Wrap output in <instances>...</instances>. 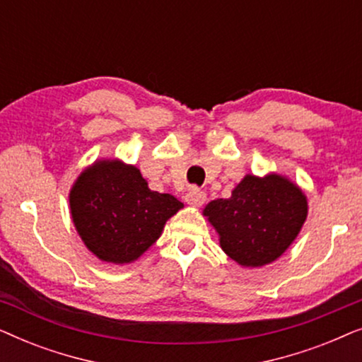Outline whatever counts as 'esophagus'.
I'll return each instance as SVG.
<instances>
[{
    "instance_id": "34e87169",
    "label": "esophagus",
    "mask_w": 362,
    "mask_h": 362,
    "mask_svg": "<svg viewBox=\"0 0 362 362\" xmlns=\"http://www.w3.org/2000/svg\"><path fill=\"white\" fill-rule=\"evenodd\" d=\"M186 202L191 206H202L206 202V192L197 189V187H191L186 194Z\"/></svg>"
}]
</instances>
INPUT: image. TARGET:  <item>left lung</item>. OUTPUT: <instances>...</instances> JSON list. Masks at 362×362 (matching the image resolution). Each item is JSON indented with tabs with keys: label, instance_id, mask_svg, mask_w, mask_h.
Returning a JSON list of instances; mask_svg holds the SVG:
<instances>
[{
	"label": "left lung",
	"instance_id": "8db88e82",
	"mask_svg": "<svg viewBox=\"0 0 362 362\" xmlns=\"http://www.w3.org/2000/svg\"><path fill=\"white\" fill-rule=\"evenodd\" d=\"M204 216L232 260L262 267L279 259L296 239L308 216V202L288 177L247 175L229 199L211 201Z\"/></svg>",
	"mask_w": 362,
	"mask_h": 362
}]
</instances>
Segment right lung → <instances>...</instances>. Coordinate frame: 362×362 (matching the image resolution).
I'll list each match as a JSON object with an SVG mask.
<instances>
[{"label": "right lung", "mask_w": 362, "mask_h": 362, "mask_svg": "<svg viewBox=\"0 0 362 362\" xmlns=\"http://www.w3.org/2000/svg\"><path fill=\"white\" fill-rule=\"evenodd\" d=\"M69 204L87 249L117 265L145 254L182 207L175 196L151 191L140 170L120 160H98L86 168L74 182Z\"/></svg>", "instance_id": "obj_1"}]
</instances>
